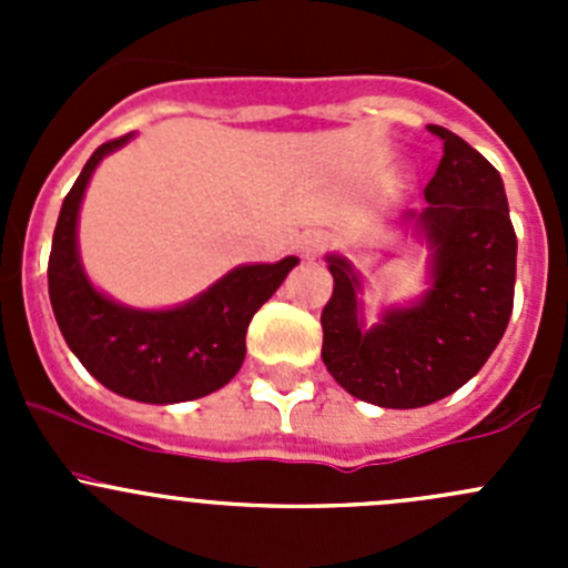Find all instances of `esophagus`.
Listing matches in <instances>:
<instances>
[{
    "mask_svg": "<svg viewBox=\"0 0 568 568\" xmlns=\"http://www.w3.org/2000/svg\"><path fill=\"white\" fill-rule=\"evenodd\" d=\"M329 247V239L324 236V233H307V236H302V242H300V252L302 255L307 257V261H313V257H318V255H324V250Z\"/></svg>",
    "mask_w": 568,
    "mask_h": 568,
    "instance_id": "obj_1",
    "label": "esophagus"
}]
</instances>
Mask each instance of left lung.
I'll return each instance as SVG.
<instances>
[{
	"mask_svg": "<svg viewBox=\"0 0 568 568\" xmlns=\"http://www.w3.org/2000/svg\"><path fill=\"white\" fill-rule=\"evenodd\" d=\"M443 162L426 186V209L404 225L428 247V288L409 305L363 316V277L329 252L335 288L321 313V359L354 398L417 409L467 385L506 332L517 283V233L503 178L473 145L443 125Z\"/></svg>",
	"mask_w": 568,
	"mask_h": 568,
	"instance_id": "1",
	"label": "left lung"
}]
</instances>
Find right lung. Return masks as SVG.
<instances>
[{
  "instance_id": "right-lung-1",
  "label": "right lung",
  "mask_w": 568,
  "mask_h": 568,
  "mask_svg": "<svg viewBox=\"0 0 568 568\" xmlns=\"http://www.w3.org/2000/svg\"><path fill=\"white\" fill-rule=\"evenodd\" d=\"M134 140V131L95 148L65 194L49 255V300L79 363L123 398L181 404L225 387L247 354V326L300 257L244 263L183 305L142 311L90 283L79 255V209L95 168Z\"/></svg>"
}]
</instances>
